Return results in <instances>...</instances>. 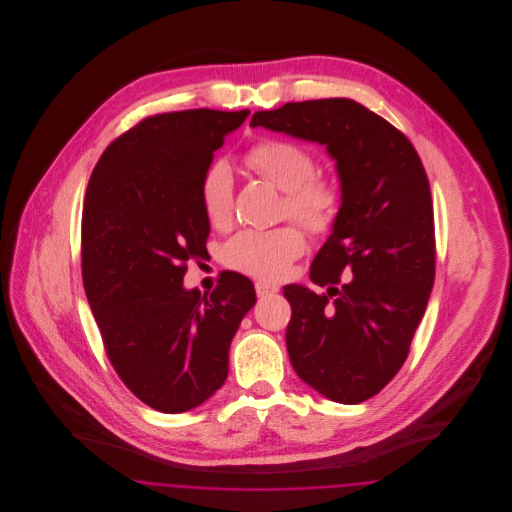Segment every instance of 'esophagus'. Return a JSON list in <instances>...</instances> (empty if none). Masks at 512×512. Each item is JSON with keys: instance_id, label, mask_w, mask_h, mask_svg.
Returning <instances> with one entry per match:
<instances>
[{"instance_id": "obj_1", "label": "esophagus", "mask_w": 512, "mask_h": 512, "mask_svg": "<svg viewBox=\"0 0 512 512\" xmlns=\"http://www.w3.org/2000/svg\"><path fill=\"white\" fill-rule=\"evenodd\" d=\"M276 292H278V288L272 286V284H267V282H255V293H257V297H267L270 293Z\"/></svg>"}]
</instances>
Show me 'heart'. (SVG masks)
<instances>
[{"label": "heart", "mask_w": 512, "mask_h": 512, "mask_svg": "<svg viewBox=\"0 0 512 512\" xmlns=\"http://www.w3.org/2000/svg\"><path fill=\"white\" fill-rule=\"evenodd\" d=\"M245 165L284 192L282 215L297 220L313 236L332 232L343 209V186L338 176L318 172L317 155L292 140L265 138L247 149ZM205 219L226 230L234 220V178L226 163L209 165L199 182ZM307 240L299 226L284 224L272 230H244L224 245L226 267L247 276L276 282L288 276L305 253Z\"/></svg>", "instance_id": "heart-1"}]
</instances>
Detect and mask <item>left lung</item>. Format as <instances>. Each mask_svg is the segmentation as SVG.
Here are the masks:
<instances>
[{"instance_id": "obj_1", "label": "left lung", "mask_w": 512, "mask_h": 512, "mask_svg": "<svg viewBox=\"0 0 512 512\" xmlns=\"http://www.w3.org/2000/svg\"><path fill=\"white\" fill-rule=\"evenodd\" d=\"M251 126L318 142L338 163L343 209L311 265V280L330 288H284L286 345L303 382L332 401L363 403L407 361L436 278L422 161L401 130L353 99L286 103L255 113Z\"/></svg>"}]
</instances>
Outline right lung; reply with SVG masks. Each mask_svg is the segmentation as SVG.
I'll use <instances>...</instances> for the list:
<instances>
[{"instance_id": "add662e5", "label": "right lung", "mask_w": 512, "mask_h": 512, "mask_svg": "<svg viewBox=\"0 0 512 512\" xmlns=\"http://www.w3.org/2000/svg\"><path fill=\"white\" fill-rule=\"evenodd\" d=\"M249 111L151 115L101 153L82 209V282L103 349L147 407L184 413L219 390L228 349L255 305L247 276L220 272L186 292L188 261L207 255L199 182Z\"/></svg>"}]
</instances>
